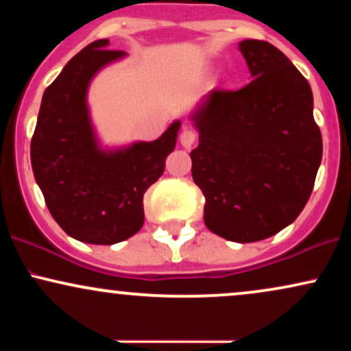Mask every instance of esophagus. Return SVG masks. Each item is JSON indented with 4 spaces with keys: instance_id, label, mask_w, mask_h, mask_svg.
<instances>
[{
    "instance_id": "1",
    "label": "esophagus",
    "mask_w": 351,
    "mask_h": 351,
    "mask_svg": "<svg viewBox=\"0 0 351 351\" xmlns=\"http://www.w3.org/2000/svg\"><path fill=\"white\" fill-rule=\"evenodd\" d=\"M180 142L184 148H191L193 143L196 142V132L191 128H183V132L180 134Z\"/></svg>"
}]
</instances>
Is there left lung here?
I'll list each match as a JSON object with an SVG mask.
<instances>
[{
    "mask_svg": "<svg viewBox=\"0 0 351 351\" xmlns=\"http://www.w3.org/2000/svg\"><path fill=\"white\" fill-rule=\"evenodd\" d=\"M252 80L215 88L193 115L199 143L191 175L203 191L204 224L234 243H256L293 223L312 195L322 162L307 79L284 52L239 43Z\"/></svg>",
    "mask_w": 351,
    "mask_h": 351,
    "instance_id": "left-lung-1",
    "label": "left lung"
}]
</instances>
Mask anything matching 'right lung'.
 <instances>
[{
    "label": "right lung",
    "mask_w": 351,
    "mask_h": 351,
    "mask_svg": "<svg viewBox=\"0 0 351 351\" xmlns=\"http://www.w3.org/2000/svg\"><path fill=\"white\" fill-rule=\"evenodd\" d=\"M108 39L84 47L44 90L31 140V165L47 209L64 231L88 244H115L143 226V195L165 171L180 122L155 142L100 150L86 102L99 69L123 58Z\"/></svg>",
    "instance_id": "1"
}]
</instances>
